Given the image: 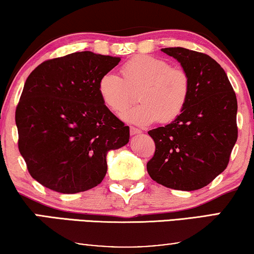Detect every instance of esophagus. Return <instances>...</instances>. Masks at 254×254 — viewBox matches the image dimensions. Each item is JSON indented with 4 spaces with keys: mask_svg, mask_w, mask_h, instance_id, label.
<instances>
[{
    "mask_svg": "<svg viewBox=\"0 0 254 254\" xmlns=\"http://www.w3.org/2000/svg\"><path fill=\"white\" fill-rule=\"evenodd\" d=\"M129 131H130V135H136V134H141L142 133L140 129H137V128H135V127H130Z\"/></svg>",
    "mask_w": 254,
    "mask_h": 254,
    "instance_id": "obj_1",
    "label": "esophagus"
}]
</instances>
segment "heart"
<instances>
[{
	"label": "heart",
	"mask_w": 254,
	"mask_h": 254,
	"mask_svg": "<svg viewBox=\"0 0 254 254\" xmlns=\"http://www.w3.org/2000/svg\"><path fill=\"white\" fill-rule=\"evenodd\" d=\"M123 78L106 71L97 84L104 105L121 112L133 99L131 90H137L141 102L121 114V119L137 126L159 121L169 124L185 109L190 92V79L182 68L170 67L169 62L151 55H137L121 67Z\"/></svg>",
	"instance_id": "b5f03b06"
}]
</instances>
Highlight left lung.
Here are the masks:
<instances>
[{
    "label": "left lung",
    "instance_id": "8db88e82",
    "mask_svg": "<svg viewBox=\"0 0 254 254\" xmlns=\"http://www.w3.org/2000/svg\"><path fill=\"white\" fill-rule=\"evenodd\" d=\"M190 76V92L182 114L148 131L155 155L147 164L152 180L172 190L207 186L228 166L237 141V98L223 68L209 55L183 47L162 48Z\"/></svg>",
    "mask_w": 254,
    "mask_h": 254
}]
</instances>
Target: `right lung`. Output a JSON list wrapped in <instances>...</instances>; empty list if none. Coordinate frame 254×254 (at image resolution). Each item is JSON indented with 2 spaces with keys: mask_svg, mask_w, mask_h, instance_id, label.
<instances>
[{
  "mask_svg": "<svg viewBox=\"0 0 254 254\" xmlns=\"http://www.w3.org/2000/svg\"><path fill=\"white\" fill-rule=\"evenodd\" d=\"M121 59L76 52L43 62L27 77L16 109L18 148L30 175L55 192H84L102 183L106 155L129 141L98 95L104 72Z\"/></svg>",
  "mask_w": 254,
  "mask_h": 254,
  "instance_id": "1",
  "label": "right lung"
}]
</instances>
